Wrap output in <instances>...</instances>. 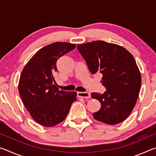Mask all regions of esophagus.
Wrapping results in <instances>:
<instances>
[{
    "label": "esophagus",
    "mask_w": 156,
    "mask_h": 156,
    "mask_svg": "<svg viewBox=\"0 0 156 156\" xmlns=\"http://www.w3.org/2000/svg\"><path fill=\"white\" fill-rule=\"evenodd\" d=\"M77 96L78 98H90L91 95L88 92H77Z\"/></svg>",
    "instance_id": "obj_1"
}]
</instances>
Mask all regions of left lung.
<instances>
[{"mask_svg":"<svg viewBox=\"0 0 156 156\" xmlns=\"http://www.w3.org/2000/svg\"><path fill=\"white\" fill-rule=\"evenodd\" d=\"M92 74L102 73L107 91L91 93L101 107L95 119L107 125L123 122L135 107L141 87V73L134 58L125 47L102 41L77 44Z\"/></svg>","mask_w":156,"mask_h":156,"instance_id":"8db88e82","label":"left lung"}]
</instances>
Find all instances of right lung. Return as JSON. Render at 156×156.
Segmentation results:
<instances>
[{"mask_svg":"<svg viewBox=\"0 0 156 156\" xmlns=\"http://www.w3.org/2000/svg\"><path fill=\"white\" fill-rule=\"evenodd\" d=\"M75 47L76 44L62 42L50 44L38 50L23 69L18 91L31 117L42 126L62 122L77 99L75 91L59 90L54 76L58 59Z\"/></svg>","mask_w":156,"mask_h":156,"instance_id":"add662e5","label":"right lung"}]
</instances>
